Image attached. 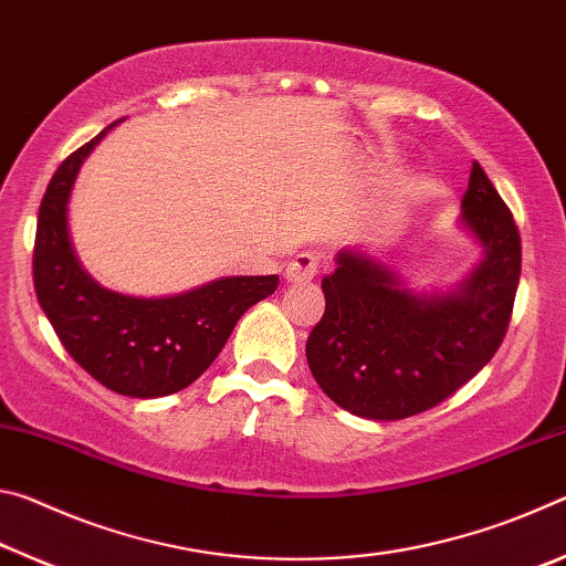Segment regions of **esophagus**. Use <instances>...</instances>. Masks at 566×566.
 I'll use <instances>...</instances> for the list:
<instances>
[{"label": "esophagus", "mask_w": 566, "mask_h": 566, "mask_svg": "<svg viewBox=\"0 0 566 566\" xmlns=\"http://www.w3.org/2000/svg\"><path fill=\"white\" fill-rule=\"evenodd\" d=\"M319 254L317 252H300L294 256V260L286 264V282H294V284H304V282H312L314 276L319 274Z\"/></svg>", "instance_id": "1"}]
</instances>
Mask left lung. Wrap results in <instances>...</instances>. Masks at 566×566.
Listing matches in <instances>:
<instances>
[{"mask_svg": "<svg viewBox=\"0 0 566 566\" xmlns=\"http://www.w3.org/2000/svg\"><path fill=\"white\" fill-rule=\"evenodd\" d=\"M462 222L484 260L454 294H411L359 252H342L322 280L327 306L306 339V361L342 409L379 421L419 415L452 397L500 349L520 286L522 237L476 161Z\"/></svg>", "mask_w": 566, "mask_h": 566, "instance_id": "1", "label": "left lung"}]
</instances>
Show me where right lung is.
<instances>
[{"instance_id":"right-lung-1","label":"right lung","mask_w":566,"mask_h":566,"mask_svg":"<svg viewBox=\"0 0 566 566\" xmlns=\"http://www.w3.org/2000/svg\"><path fill=\"white\" fill-rule=\"evenodd\" d=\"M107 129L72 151L46 185L36 217L34 292L64 349L99 385L137 399L175 395L205 375L239 317L270 296L280 276H227L165 300H139L94 282L70 244L66 199Z\"/></svg>"}]
</instances>
